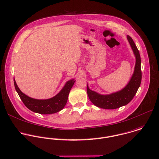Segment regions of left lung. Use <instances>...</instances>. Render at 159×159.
Wrapping results in <instances>:
<instances>
[{
  "instance_id": "obj_1",
  "label": "left lung",
  "mask_w": 159,
  "mask_h": 159,
  "mask_svg": "<svg viewBox=\"0 0 159 159\" xmlns=\"http://www.w3.org/2000/svg\"><path fill=\"white\" fill-rule=\"evenodd\" d=\"M127 37L136 59L134 74L130 81L124 89L108 95L99 94L91 90L87 85V93L90 101L99 107L114 109L127 104L133 99L140 85L142 71L139 52L132 39L129 35Z\"/></svg>"
}]
</instances>
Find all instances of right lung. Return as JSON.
<instances>
[{
    "mask_svg": "<svg viewBox=\"0 0 159 159\" xmlns=\"http://www.w3.org/2000/svg\"><path fill=\"white\" fill-rule=\"evenodd\" d=\"M14 82L19 96L28 109L37 113L50 114L58 112L63 109L67 102L70 91L75 81L74 80L68 81L58 94L48 99H35L31 98L20 90L14 78Z\"/></svg>",
    "mask_w": 159,
    "mask_h": 159,
    "instance_id": "add662e5",
    "label": "right lung"
}]
</instances>
